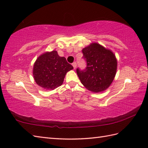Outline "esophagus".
Masks as SVG:
<instances>
[{"label": "esophagus", "instance_id": "34e87169", "mask_svg": "<svg viewBox=\"0 0 148 148\" xmlns=\"http://www.w3.org/2000/svg\"><path fill=\"white\" fill-rule=\"evenodd\" d=\"M76 65H76V62H74L73 64H72V66H73V67H74V69L76 68Z\"/></svg>", "mask_w": 148, "mask_h": 148}]
</instances>
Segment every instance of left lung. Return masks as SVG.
<instances>
[{
    "label": "left lung",
    "mask_w": 148,
    "mask_h": 148,
    "mask_svg": "<svg viewBox=\"0 0 148 148\" xmlns=\"http://www.w3.org/2000/svg\"><path fill=\"white\" fill-rule=\"evenodd\" d=\"M87 66L85 70L77 69L83 86L91 92L99 93L111 85L117 71V59L113 52L97 42H92L82 49Z\"/></svg>",
    "instance_id": "1"
}]
</instances>
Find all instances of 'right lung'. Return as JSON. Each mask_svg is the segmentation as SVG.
<instances>
[{
	"label": "right lung",
	"instance_id": "add662e5",
	"mask_svg": "<svg viewBox=\"0 0 148 148\" xmlns=\"http://www.w3.org/2000/svg\"><path fill=\"white\" fill-rule=\"evenodd\" d=\"M73 69L65 57H61L53 50L40 55L33 67L36 83L46 90H54L61 86L67 72Z\"/></svg>",
	"mask_w": 148,
	"mask_h": 148
}]
</instances>
